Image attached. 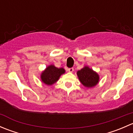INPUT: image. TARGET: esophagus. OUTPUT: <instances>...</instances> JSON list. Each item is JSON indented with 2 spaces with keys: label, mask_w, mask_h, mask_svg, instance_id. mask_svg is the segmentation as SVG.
<instances>
[{
  "label": "esophagus",
  "mask_w": 133,
  "mask_h": 133,
  "mask_svg": "<svg viewBox=\"0 0 133 133\" xmlns=\"http://www.w3.org/2000/svg\"><path fill=\"white\" fill-rule=\"evenodd\" d=\"M73 71H74V69H73V68H69V69H68V71L70 72V73H73Z\"/></svg>",
  "instance_id": "esophagus-1"
}]
</instances>
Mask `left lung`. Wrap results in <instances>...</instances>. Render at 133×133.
Here are the masks:
<instances>
[{"instance_id": "8db88e82", "label": "left lung", "mask_w": 133, "mask_h": 133, "mask_svg": "<svg viewBox=\"0 0 133 133\" xmlns=\"http://www.w3.org/2000/svg\"><path fill=\"white\" fill-rule=\"evenodd\" d=\"M78 77L80 82L86 88H92L97 85L99 82V75L88 66H85L78 71Z\"/></svg>"}]
</instances>
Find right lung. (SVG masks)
Segmentation results:
<instances>
[{
  "mask_svg": "<svg viewBox=\"0 0 133 133\" xmlns=\"http://www.w3.org/2000/svg\"><path fill=\"white\" fill-rule=\"evenodd\" d=\"M64 68H56L54 65H50L47 67L42 72L41 78L42 82L48 85H51L57 82L62 75L65 73Z\"/></svg>",
  "mask_w": 133,
  "mask_h": 133,
  "instance_id": "obj_1",
  "label": "right lung"
}]
</instances>
